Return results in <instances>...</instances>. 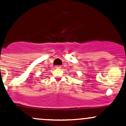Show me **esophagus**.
Masks as SVG:
<instances>
[{
    "label": "esophagus",
    "instance_id": "esophagus-1",
    "mask_svg": "<svg viewBox=\"0 0 126 126\" xmlns=\"http://www.w3.org/2000/svg\"><path fill=\"white\" fill-rule=\"evenodd\" d=\"M62 67V66H56V68H61Z\"/></svg>",
    "mask_w": 126,
    "mask_h": 126
}]
</instances>
